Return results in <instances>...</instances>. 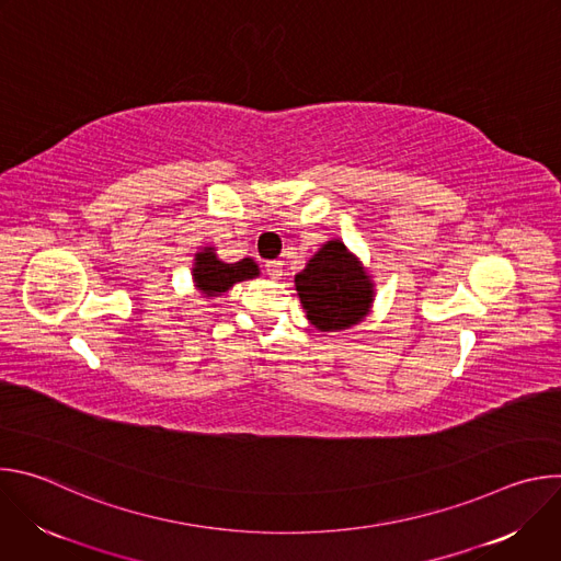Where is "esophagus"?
<instances>
[{
  "mask_svg": "<svg viewBox=\"0 0 561 561\" xmlns=\"http://www.w3.org/2000/svg\"><path fill=\"white\" fill-rule=\"evenodd\" d=\"M266 273H268L271 279H282L284 264L282 262H266Z\"/></svg>",
  "mask_w": 561,
  "mask_h": 561,
  "instance_id": "esophagus-1",
  "label": "esophagus"
}]
</instances>
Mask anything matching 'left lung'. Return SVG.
<instances>
[{"label": "left lung", "instance_id": "left-lung-1", "mask_svg": "<svg viewBox=\"0 0 561 561\" xmlns=\"http://www.w3.org/2000/svg\"><path fill=\"white\" fill-rule=\"evenodd\" d=\"M370 275L340 239H331L295 275L308 322L322 333L344 331L368 314L375 297Z\"/></svg>", "mask_w": 561, "mask_h": 561}]
</instances>
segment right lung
Listing matches in <instances>:
<instances>
[{
  "instance_id": "add662e5",
  "label": "right lung",
  "mask_w": 561,
  "mask_h": 561,
  "mask_svg": "<svg viewBox=\"0 0 561 561\" xmlns=\"http://www.w3.org/2000/svg\"><path fill=\"white\" fill-rule=\"evenodd\" d=\"M260 275L257 264L251 257H244L242 262L226 264L215 255V249L204 247L202 253L195 255L193 262V282L202 290L204 297H219L228 288H232L237 282L253 279Z\"/></svg>"
}]
</instances>
